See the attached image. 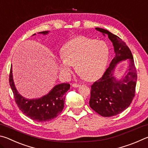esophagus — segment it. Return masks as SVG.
Listing matches in <instances>:
<instances>
[{
	"instance_id": "1",
	"label": "esophagus",
	"mask_w": 148,
	"mask_h": 148,
	"mask_svg": "<svg viewBox=\"0 0 148 148\" xmlns=\"http://www.w3.org/2000/svg\"><path fill=\"white\" fill-rule=\"evenodd\" d=\"M80 85L79 84H72V87H78Z\"/></svg>"
}]
</instances>
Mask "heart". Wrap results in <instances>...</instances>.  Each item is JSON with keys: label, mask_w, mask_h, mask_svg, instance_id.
<instances>
[{"label": "heart", "mask_w": 148, "mask_h": 148, "mask_svg": "<svg viewBox=\"0 0 148 148\" xmlns=\"http://www.w3.org/2000/svg\"><path fill=\"white\" fill-rule=\"evenodd\" d=\"M109 56V47L103 41L80 36L64 44L59 67L66 76L76 66L77 73L84 79L92 81L101 76L106 67Z\"/></svg>", "instance_id": "heart-1"}]
</instances>
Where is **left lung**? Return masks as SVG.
<instances>
[{
	"instance_id": "8db88e82",
	"label": "left lung",
	"mask_w": 148,
	"mask_h": 148,
	"mask_svg": "<svg viewBox=\"0 0 148 148\" xmlns=\"http://www.w3.org/2000/svg\"><path fill=\"white\" fill-rule=\"evenodd\" d=\"M97 31L107 35L113 44L115 57L101 78L91 86L89 106L103 117L116 116L126 110L135 95L137 74L134 59L126 44L112 32L101 28ZM128 59V70L123 79L119 80L113 76V71L117 63Z\"/></svg>"
}]
</instances>
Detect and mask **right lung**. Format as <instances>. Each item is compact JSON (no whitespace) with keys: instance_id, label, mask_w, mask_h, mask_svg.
<instances>
[{"instance_id":"right-lung-1","label":"right lung","mask_w":148,"mask_h":148,"mask_svg":"<svg viewBox=\"0 0 148 148\" xmlns=\"http://www.w3.org/2000/svg\"><path fill=\"white\" fill-rule=\"evenodd\" d=\"M48 32L49 31H42L38 33L45 35L48 34ZM9 82L14 93L15 101L19 110L26 116L38 122L48 121L59 116L64 106L65 93L70 89L69 84H58L49 93L41 98L26 99L19 93L15 87L12 66Z\"/></svg>"}]
</instances>
